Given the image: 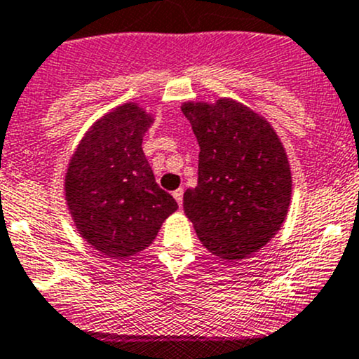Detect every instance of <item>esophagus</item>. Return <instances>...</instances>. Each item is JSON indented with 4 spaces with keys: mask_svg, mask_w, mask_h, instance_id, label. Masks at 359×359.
<instances>
[{
    "mask_svg": "<svg viewBox=\"0 0 359 359\" xmlns=\"http://www.w3.org/2000/svg\"><path fill=\"white\" fill-rule=\"evenodd\" d=\"M183 188H178V190H175V191H172V196H175V200H176V202H178V205L181 207V205H183Z\"/></svg>",
    "mask_w": 359,
    "mask_h": 359,
    "instance_id": "1",
    "label": "esophagus"
}]
</instances>
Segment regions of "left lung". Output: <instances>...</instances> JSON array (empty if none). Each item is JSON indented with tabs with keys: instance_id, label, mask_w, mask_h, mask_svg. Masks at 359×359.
<instances>
[{
	"instance_id": "obj_1",
	"label": "left lung",
	"mask_w": 359,
	"mask_h": 359,
	"mask_svg": "<svg viewBox=\"0 0 359 359\" xmlns=\"http://www.w3.org/2000/svg\"><path fill=\"white\" fill-rule=\"evenodd\" d=\"M200 145L198 184L183 209L212 255L243 260L264 248L286 221L292 180L276 130L252 107L221 97L183 102Z\"/></svg>"
}]
</instances>
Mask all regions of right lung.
Wrapping results in <instances>:
<instances>
[{"label":"right lung","mask_w":359,"mask_h":359,"mask_svg":"<svg viewBox=\"0 0 359 359\" xmlns=\"http://www.w3.org/2000/svg\"><path fill=\"white\" fill-rule=\"evenodd\" d=\"M152 123L137 102L121 104L87 130L68 163L65 198L73 224L107 258L125 260L147 248L178 209L142 149Z\"/></svg>","instance_id":"right-lung-1"}]
</instances>
